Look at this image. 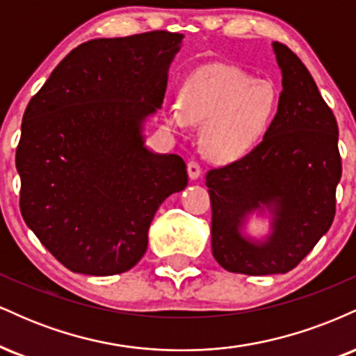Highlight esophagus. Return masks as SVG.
Segmentation results:
<instances>
[{"label":"esophagus","mask_w":356,"mask_h":356,"mask_svg":"<svg viewBox=\"0 0 356 356\" xmlns=\"http://www.w3.org/2000/svg\"><path fill=\"white\" fill-rule=\"evenodd\" d=\"M187 172H189L191 181H197V179L201 177V165H199L197 162L191 161L189 164H187Z\"/></svg>","instance_id":"obj_1"}]
</instances>
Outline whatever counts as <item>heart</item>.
Listing matches in <instances>:
<instances>
[{
  "label": "heart",
  "instance_id": "1",
  "mask_svg": "<svg viewBox=\"0 0 356 356\" xmlns=\"http://www.w3.org/2000/svg\"><path fill=\"white\" fill-rule=\"evenodd\" d=\"M277 92L268 80L229 65H207L184 81L177 102L164 105V120L184 132L202 124L201 149L216 162H234L251 154L276 117Z\"/></svg>",
  "mask_w": 356,
  "mask_h": 356
}]
</instances>
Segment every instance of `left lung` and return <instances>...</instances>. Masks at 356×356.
<instances>
[{
	"label": "left lung",
	"instance_id": "8db88e82",
	"mask_svg": "<svg viewBox=\"0 0 356 356\" xmlns=\"http://www.w3.org/2000/svg\"><path fill=\"white\" fill-rule=\"evenodd\" d=\"M283 92L259 145L206 175L212 256L226 271L249 276L291 271L326 234L341 179L338 125L312 73L284 44L273 42ZM270 214V234L243 232L248 216Z\"/></svg>",
	"mask_w": 356,
	"mask_h": 356
}]
</instances>
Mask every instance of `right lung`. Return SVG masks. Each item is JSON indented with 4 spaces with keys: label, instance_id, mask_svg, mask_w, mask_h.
I'll use <instances>...</instances> for the list:
<instances>
[{
    "label": "right lung",
    "instance_id": "right-lung-1",
    "mask_svg": "<svg viewBox=\"0 0 356 356\" xmlns=\"http://www.w3.org/2000/svg\"><path fill=\"white\" fill-rule=\"evenodd\" d=\"M182 40L169 31L90 40L60 61L24 110L19 209L73 273L136 266L155 212L187 186L182 157L152 152L144 136Z\"/></svg>",
    "mask_w": 356,
    "mask_h": 356
}]
</instances>
